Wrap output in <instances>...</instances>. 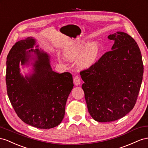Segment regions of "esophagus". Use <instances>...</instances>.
<instances>
[{
	"instance_id": "esophagus-1",
	"label": "esophagus",
	"mask_w": 148,
	"mask_h": 148,
	"mask_svg": "<svg viewBox=\"0 0 148 148\" xmlns=\"http://www.w3.org/2000/svg\"><path fill=\"white\" fill-rule=\"evenodd\" d=\"M73 81H74V84L75 86H78L81 84V78H80V77L78 76V75H75Z\"/></svg>"
}]
</instances>
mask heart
<instances>
[{
	"instance_id": "obj_1",
	"label": "heart",
	"mask_w": 148,
	"mask_h": 148,
	"mask_svg": "<svg viewBox=\"0 0 148 148\" xmlns=\"http://www.w3.org/2000/svg\"><path fill=\"white\" fill-rule=\"evenodd\" d=\"M83 48V44L69 48L65 51V55L71 60H75L79 56L77 60L78 65L82 68H87L95 62L98 57L99 47L97 43H92L84 49Z\"/></svg>"
}]
</instances>
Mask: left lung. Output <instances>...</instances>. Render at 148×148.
I'll use <instances>...</instances> for the list:
<instances>
[{"mask_svg": "<svg viewBox=\"0 0 148 148\" xmlns=\"http://www.w3.org/2000/svg\"><path fill=\"white\" fill-rule=\"evenodd\" d=\"M108 38L114 41L112 50L80 72L88 111L99 122L119 120L134 108L144 69L141 51L132 36L118 32Z\"/></svg>", "mask_w": 148, "mask_h": 148, "instance_id": "obj_1", "label": "left lung"}]
</instances>
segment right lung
<instances>
[{
    "label": "right lung",
    "instance_id": "obj_1",
    "mask_svg": "<svg viewBox=\"0 0 148 148\" xmlns=\"http://www.w3.org/2000/svg\"><path fill=\"white\" fill-rule=\"evenodd\" d=\"M34 45V39L28 38L16 42L10 50L7 58V92L15 112L23 122L49 129L60 125L64 118L66 101L74 86L73 75L53 71L48 54L38 49L27 51ZM31 51L38 56L35 73L24 78L19 74V63L27 62Z\"/></svg>",
    "mask_w": 148,
    "mask_h": 148
}]
</instances>
